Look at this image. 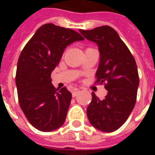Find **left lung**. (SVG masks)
<instances>
[{
  "mask_svg": "<svg viewBox=\"0 0 155 155\" xmlns=\"http://www.w3.org/2000/svg\"><path fill=\"white\" fill-rule=\"evenodd\" d=\"M77 32L45 24L25 45L17 63L15 85L20 106L32 126L51 132L64 124L72 94L51 82V72L65 48L79 41Z\"/></svg>",
  "mask_w": 155,
  "mask_h": 155,
  "instance_id": "left-lung-1",
  "label": "left lung"
}]
</instances>
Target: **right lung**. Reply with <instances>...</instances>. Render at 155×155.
<instances>
[{
	"mask_svg": "<svg viewBox=\"0 0 155 155\" xmlns=\"http://www.w3.org/2000/svg\"><path fill=\"white\" fill-rule=\"evenodd\" d=\"M107 29L97 27L84 31L82 35L89 41L101 44L96 77L97 82L104 83L108 91L104 99L101 100L92 94L87 117L95 129L110 133L122 126L133 110L140 81L136 63L130 51L117 42L116 32L109 36L113 31L110 34Z\"/></svg>",
	"mask_w": 155,
	"mask_h": 155,
	"instance_id": "1",
	"label": "right lung"
}]
</instances>
